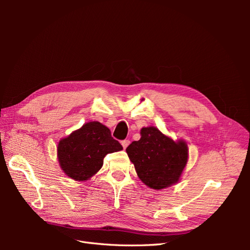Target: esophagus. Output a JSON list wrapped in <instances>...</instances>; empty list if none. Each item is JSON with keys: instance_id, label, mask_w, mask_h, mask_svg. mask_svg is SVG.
<instances>
[{"instance_id": "1", "label": "esophagus", "mask_w": 250, "mask_h": 250, "mask_svg": "<svg viewBox=\"0 0 250 250\" xmlns=\"http://www.w3.org/2000/svg\"><path fill=\"white\" fill-rule=\"evenodd\" d=\"M129 141H128V140H124V141H122V142H121V144H122V146H123V148L124 149H126L127 148V146L128 145H129Z\"/></svg>"}]
</instances>
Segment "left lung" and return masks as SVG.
I'll list each match as a JSON object with an SVG mask.
<instances>
[{"label": "left lung", "mask_w": 250, "mask_h": 250, "mask_svg": "<svg viewBox=\"0 0 250 250\" xmlns=\"http://www.w3.org/2000/svg\"><path fill=\"white\" fill-rule=\"evenodd\" d=\"M126 152L139 178L154 190L178 183L188 156L184 140L173 141L153 126L142 128L141 139L132 142Z\"/></svg>", "instance_id": "obj_1"}]
</instances>
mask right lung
I'll return each instance as SVG.
<instances>
[{
  "instance_id": "add662e5",
  "label": "right lung",
  "mask_w": 250,
  "mask_h": 250,
  "mask_svg": "<svg viewBox=\"0 0 250 250\" xmlns=\"http://www.w3.org/2000/svg\"><path fill=\"white\" fill-rule=\"evenodd\" d=\"M122 149L121 144L111 137L108 128L94 121L60 140L57 157L60 168L67 176L84 181L102 168L105 155Z\"/></svg>"
}]
</instances>
